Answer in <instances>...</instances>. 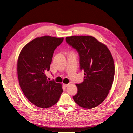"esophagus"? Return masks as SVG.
Instances as JSON below:
<instances>
[{
	"instance_id": "esophagus-1",
	"label": "esophagus",
	"mask_w": 133,
	"mask_h": 133,
	"mask_svg": "<svg viewBox=\"0 0 133 133\" xmlns=\"http://www.w3.org/2000/svg\"><path fill=\"white\" fill-rule=\"evenodd\" d=\"M68 85L69 84H65V83H64V84H63V86H64L65 87H67V86H68Z\"/></svg>"
}]
</instances>
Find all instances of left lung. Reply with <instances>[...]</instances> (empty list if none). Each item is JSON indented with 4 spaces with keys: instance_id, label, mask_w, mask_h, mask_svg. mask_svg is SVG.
<instances>
[{
    "instance_id": "8db88e82",
    "label": "left lung",
    "mask_w": 133,
    "mask_h": 133,
    "mask_svg": "<svg viewBox=\"0 0 133 133\" xmlns=\"http://www.w3.org/2000/svg\"><path fill=\"white\" fill-rule=\"evenodd\" d=\"M67 43L75 49L80 57V70L84 79L76 84L78 93L74 101L81 107L90 109L100 104L112 86L115 66L107 47L89 36L66 37Z\"/></svg>"
}]
</instances>
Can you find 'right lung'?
Segmentation results:
<instances>
[{"label":"right lung","instance_id":"add662e5","mask_svg":"<svg viewBox=\"0 0 133 133\" xmlns=\"http://www.w3.org/2000/svg\"><path fill=\"white\" fill-rule=\"evenodd\" d=\"M63 40L64 38L48 36L38 37L20 53L17 62L19 85L27 99L37 107L46 108L54 105L63 92L61 84L48 81L46 75L54 51Z\"/></svg>","mask_w":133,"mask_h":133}]
</instances>
